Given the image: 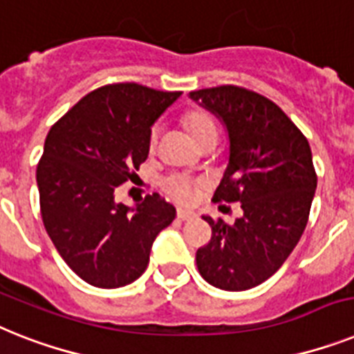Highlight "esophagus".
<instances>
[{
  "mask_svg": "<svg viewBox=\"0 0 354 354\" xmlns=\"http://www.w3.org/2000/svg\"><path fill=\"white\" fill-rule=\"evenodd\" d=\"M177 217L180 221H194V218H197V213L189 212V209H177Z\"/></svg>",
  "mask_w": 354,
  "mask_h": 354,
  "instance_id": "1",
  "label": "esophagus"
}]
</instances>
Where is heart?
<instances>
[{"mask_svg":"<svg viewBox=\"0 0 354 354\" xmlns=\"http://www.w3.org/2000/svg\"><path fill=\"white\" fill-rule=\"evenodd\" d=\"M186 127L189 128V131L194 133L195 141L198 137L206 136V133H215L217 128H215V122L209 118L206 112H201V110H195V112H189L186 118H184ZM157 137H159V127H156L151 130L150 142L151 146L157 142ZM162 188L171 198L179 201V203H192L197 195V183L194 179H189L188 175L180 174H171L168 175L165 180H162Z\"/></svg>","mask_w":354,"mask_h":354,"instance_id":"1","label":"heart"}]
</instances>
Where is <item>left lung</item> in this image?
Here are the masks:
<instances>
[{"label": "left lung", "instance_id": "left-lung-1", "mask_svg": "<svg viewBox=\"0 0 354 354\" xmlns=\"http://www.w3.org/2000/svg\"><path fill=\"white\" fill-rule=\"evenodd\" d=\"M223 122L230 151L215 203H241L235 224L212 226V241L197 251L206 282L244 291L270 279L295 250L308 224L317 174L308 139L273 101L251 90L224 84L189 92Z\"/></svg>", "mask_w": 354, "mask_h": 354}]
</instances>
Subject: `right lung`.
Returning <instances> with one entry per match:
<instances>
[{"label": "right lung", "mask_w": 354, "mask_h": 354, "mask_svg": "<svg viewBox=\"0 0 354 354\" xmlns=\"http://www.w3.org/2000/svg\"><path fill=\"white\" fill-rule=\"evenodd\" d=\"M180 92L137 83L86 93L46 136L36 180L43 224L63 261L95 288L131 284L145 273L156 236L175 218L159 195L127 206L115 188L150 151L153 122Z\"/></svg>", "instance_id": "obj_1"}]
</instances>
